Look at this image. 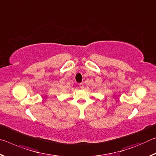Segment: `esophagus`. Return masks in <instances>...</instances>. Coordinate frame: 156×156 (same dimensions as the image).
I'll list each match as a JSON object with an SVG mask.
<instances>
[{
  "instance_id": "esophagus-1",
  "label": "esophagus",
  "mask_w": 156,
  "mask_h": 156,
  "mask_svg": "<svg viewBox=\"0 0 156 156\" xmlns=\"http://www.w3.org/2000/svg\"><path fill=\"white\" fill-rule=\"evenodd\" d=\"M79 87H80V88L81 89H83L84 88V84L83 83H80V84H79Z\"/></svg>"
}]
</instances>
